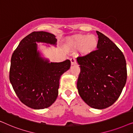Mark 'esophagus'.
<instances>
[{
	"label": "esophagus",
	"mask_w": 133,
	"mask_h": 133,
	"mask_svg": "<svg viewBox=\"0 0 133 133\" xmlns=\"http://www.w3.org/2000/svg\"><path fill=\"white\" fill-rule=\"evenodd\" d=\"M70 61H71V64L72 65H75L76 63V57H72L70 59Z\"/></svg>",
	"instance_id": "esophagus-1"
}]
</instances>
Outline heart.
Wrapping results in <instances>:
<instances>
[{
  "label": "heart",
  "instance_id": "1",
  "mask_svg": "<svg viewBox=\"0 0 133 133\" xmlns=\"http://www.w3.org/2000/svg\"><path fill=\"white\" fill-rule=\"evenodd\" d=\"M98 39L94 35H79L71 41V46L74 49L81 48L83 54H87L94 51L97 48Z\"/></svg>",
  "mask_w": 133,
  "mask_h": 133
}]
</instances>
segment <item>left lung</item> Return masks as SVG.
I'll return each instance as SVG.
<instances>
[{
    "label": "left lung",
    "instance_id": "8db88e82",
    "mask_svg": "<svg viewBox=\"0 0 133 133\" xmlns=\"http://www.w3.org/2000/svg\"><path fill=\"white\" fill-rule=\"evenodd\" d=\"M97 50L77 61L81 72L77 87L80 96L89 106L104 109L121 95L127 82V63L121 50L99 31Z\"/></svg>",
    "mask_w": 133,
    "mask_h": 133
}]
</instances>
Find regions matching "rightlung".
<instances>
[{"instance_id":"obj_1","label":"right lung","mask_w":133,"mask_h":133,"mask_svg":"<svg viewBox=\"0 0 133 133\" xmlns=\"http://www.w3.org/2000/svg\"><path fill=\"white\" fill-rule=\"evenodd\" d=\"M55 36L33 31L21 41L11 59L10 81L20 101L33 109L51 106L58 96L61 76L70 68L71 62L48 63L40 57L36 42L56 44Z\"/></svg>"}]
</instances>
